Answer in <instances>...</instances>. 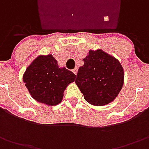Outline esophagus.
I'll list each match as a JSON object with an SVG mask.
<instances>
[{
  "label": "esophagus",
  "instance_id": "obj_1",
  "mask_svg": "<svg viewBox=\"0 0 149 149\" xmlns=\"http://www.w3.org/2000/svg\"><path fill=\"white\" fill-rule=\"evenodd\" d=\"M72 71H73V73H74V74H77V73H78V69H77V68H74V70H73Z\"/></svg>",
  "mask_w": 149,
  "mask_h": 149
}]
</instances>
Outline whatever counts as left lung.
Returning <instances> with one entry per match:
<instances>
[{"mask_svg":"<svg viewBox=\"0 0 149 149\" xmlns=\"http://www.w3.org/2000/svg\"><path fill=\"white\" fill-rule=\"evenodd\" d=\"M79 67L75 83L90 104L104 106L113 101L123 85L120 62L102 49L89 51Z\"/></svg>","mask_w":149,"mask_h":149,"instance_id":"obj_1","label":"left lung"}]
</instances>
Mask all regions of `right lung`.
Returning <instances> with one entry per match:
<instances>
[{
	"instance_id": "1",
	"label": "right lung",
	"mask_w": 149,
	"mask_h": 149,
	"mask_svg": "<svg viewBox=\"0 0 149 149\" xmlns=\"http://www.w3.org/2000/svg\"><path fill=\"white\" fill-rule=\"evenodd\" d=\"M76 75L66 68H60L52 56L39 55L27 67L23 81L32 98L49 106L59 104L66 87L75 80Z\"/></svg>"
}]
</instances>
